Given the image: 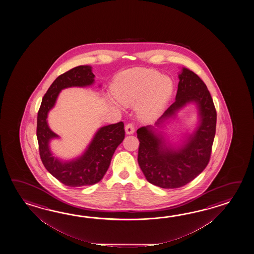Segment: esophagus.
I'll use <instances>...</instances> for the list:
<instances>
[{
	"label": "esophagus",
	"instance_id": "1",
	"mask_svg": "<svg viewBox=\"0 0 254 254\" xmlns=\"http://www.w3.org/2000/svg\"><path fill=\"white\" fill-rule=\"evenodd\" d=\"M135 127L133 124H128L125 126V131L127 134H132L134 132Z\"/></svg>",
	"mask_w": 254,
	"mask_h": 254
}]
</instances>
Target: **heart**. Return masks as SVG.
<instances>
[{
	"mask_svg": "<svg viewBox=\"0 0 254 254\" xmlns=\"http://www.w3.org/2000/svg\"><path fill=\"white\" fill-rule=\"evenodd\" d=\"M172 82L153 70L135 69L121 76L114 87V96L124 106L138 104L140 119L151 121L161 114L172 93Z\"/></svg>",
	"mask_w": 254,
	"mask_h": 254,
	"instance_id": "obj_1",
	"label": "heart"
}]
</instances>
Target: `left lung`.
Returning a JSON list of instances; mask_svg holds the SVG:
<instances>
[{"label":"left lung","instance_id":"8db88e82","mask_svg":"<svg viewBox=\"0 0 254 254\" xmlns=\"http://www.w3.org/2000/svg\"><path fill=\"white\" fill-rule=\"evenodd\" d=\"M175 102L158 120L156 125L171 118L185 104L194 102L199 109L200 125L182 148L167 147L162 135L151 126L137 129L140 141L138 163L146 180L163 189H176L189 184L210 162L216 131L217 113L205 83L193 71L184 68L179 74Z\"/></svg>","mask_w":254,"mask_h":254}]
</instances>
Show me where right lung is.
Masks as SVG:
<instances>
[{"instance_id": "add662e5", "label": "right lung", "mask_w": 254, "mask_h": 254, "mask_svg": "<svg viewBox=\"0 0 254 254\" xmlns=\"http://www.w3.org/2000/svg\"><path fill=\"white\" fill-rule=\"evenodd\" d=\"M94 81L92 67L77 66L58 76L44 94L37 116L39 152L44 167L62 184L81 187L97 184L107 172L116 148L125 139L123 122L102 127L93 137L85 152L71 162H64L53 156L49 142L57 138L47 124L49 111L53 108L60 92L68 87L89 86Z\"/></svg>"}]
</instances>
